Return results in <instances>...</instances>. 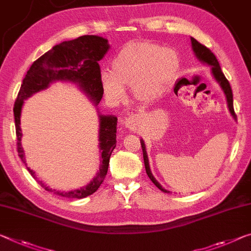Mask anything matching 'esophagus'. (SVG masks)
<instances>
[{
  "label": "esophagus",
  "instance_id": "34e87169",
  "mask_svg": "<svg viewBox=\"0 0 251 251\" xmlns=\"http://www.w3.org/2000/svg\"><path fill=\"white\" fill-rule=\"evenodd\" d=\"M124 124L128 129L136 130L141 125V118H140V116H138V115L133 114V115H130V116H128L125 119Z\"/></svg>",
  "mask_w": 251,
  "mask_h": 251
}]
</instances>
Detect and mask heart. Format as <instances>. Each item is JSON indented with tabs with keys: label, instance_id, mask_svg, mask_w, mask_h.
<instances>
[{
	"label": "heart",
	"instance_id": "b5f03b06",
	"mask_svg": "<svg viewBox=\"0 0 251 251\" xmlns=\"http://www.w3.org/2000/svg\"><path fill=\"white\" fill-rule=\"evenodd\" d=\"M180 60L170 48L150 42H129L111 61V71L102 70L100 86L110 101L126 96L124 86L138 102L155 101L168 91L176 79Z\"/></svg>",
	"mask_w": 251,
	"mask_h": 251
}]
</instances>
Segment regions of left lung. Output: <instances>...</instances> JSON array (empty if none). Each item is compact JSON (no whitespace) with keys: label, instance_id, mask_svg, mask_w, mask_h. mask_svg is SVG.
Instances as JSON below:
<instances>
[{"label":"left lung","instance_id":"1","mask_svg":"<svg viewBox=\"0 0 251 251\" xmlns=\"http://www.w3.org/2000/svg\"><path fill=\"white\" fill-rule=\"evenodd\" d=\"M191 45H192L193 52H194V54H196L198 60L202 62V63H204V65H208V66L211 67V73H212L213 78L216 79V81L219 83V86H220L221 89L224 90V93L226 95V102H228V108H229L230 114H231V116L233 117L234 121H236L237 116H236V114H234V110H233V96H232L231 87H230L229 81L226 80V78L225 77L224 73H222V70L220 68V65H219L216 55H214L211 52V51L208 49V48L204 47L203 45H201L200 42H198L194 38H191ZM141 145H142V150H143V157H144V164H145V170H146L147 176H149V177L151 178V181H152L154 184L162 191V192L171 193L170 191L165 190L164 188H163L160 183L156 181V178L153 176L152 172H151L149 156H147L145 143H144V141L142 140V138H141Z\"/></svg>","mask_w":251,"mask_h":251}]
</instances>
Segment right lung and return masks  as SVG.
Wrapping results in <instances>:
<instances>
[{
	"label": "right lung",
	"instance_id": "obj_1",
	"mask_svg": "<svg viewBox=\"0 0 251 251\" xmlns=\"http://www.w3.org/2000/svg\"><path fill=\"white\" fill-rule=\"evenodd\" d=\"M109 50L108 40L98 37V35H82L70 41H63L54 46L52 49L41 55L35 60L30 69L27 70L21 88L15 100L13 113L15 122V132L18 138V153L22 162L25 163V151L21 144V111L25 100L32 96L38 91L49 88L51 83L55 81L74 83L80 89L94 106H98L102 98V90L100 86V61L107 51ZM97 110H99L97 108ZM99 130L98 141L99 151H100V168L93 180L85 186L75 189L67 192L51 189L45 185L42 181H39L42 188L53 192L57 196L65 198L82 199L96 192L99 186L105 180L108 171L109 158L116 147V129L117 117L114 115H101L98 111ZM31 176L35 178V173L27 168Z\"/></svg>",
	"mask_w": 251,
	"mask_h": 251
}]
</instances>
